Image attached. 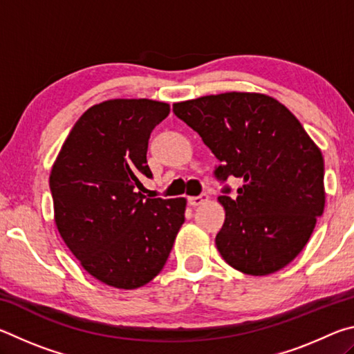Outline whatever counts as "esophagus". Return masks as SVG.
Here are the masks:
<instances>
[{"instance_id":"34e87169","label":"esophagus","mask_w":354,"mask_h":354,"mask_svg":"<svg viewBox=\"0 0 354 354\" xmlns=\"http://www.w3.org/2000/svg\"><path fill=\"white\" fill-rule=\"evenodd\" d=\"M207 201V195L206 194H201V195H198V196H190L189 198V205L190 206H200V205H203V203H206Z\"/></svg>"}]
</instances>
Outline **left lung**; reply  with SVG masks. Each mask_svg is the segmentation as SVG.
Here are the masks:
<instances>
[{"label":"left lung","mask_w":354,"mask_h":354,"mask_svg":"<svg viewBox=\"0 0 354 354\" xmlns=\"http://www.w3.org/2000/svg\"><path fill=\"white\" fill-rule=\"evenodd\" d=\"M220 160L214 176L243 184L221 189L225 223L215 237L236 270L263 277L299 254L325 207V162L297 117L272 97L230 92L173 104Z\"/></svg>","instance_id":"1"}]
</instances>
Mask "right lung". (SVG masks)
<instances>
[{"mask_svg":"<svg viewBox=\"0 0 354 354\" xmlns=\"http://www.w3.org/2000/svg\"><path fill=\"white\" fill-rule=\"evenodd\" d=\"M170 106L109 100L82 113L50 175L59 234L86 272L137 289L162 270L184 223V198H147L142 179L153 129Z\"/></svg>","mask_w":354,"mask_h":354,"instance_id":"obj_1","label":"right lung"}]
</instances>
